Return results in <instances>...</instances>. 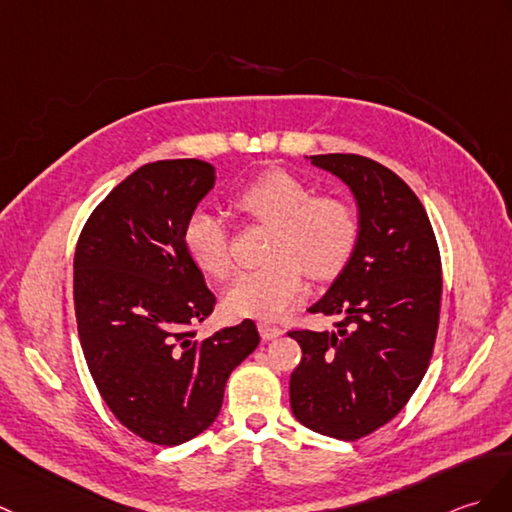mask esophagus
Wrapping results in <instances>:
<instances>
[{
  "label": "esophagus",
  "mask_w": 512,
  "mask_h": 512,
  "mask_svg": "<svg viewBox=\"0 0 512 512\" xmlns=\"http://www.w3.org/2000/svg\"><path fill=\"white\" fill-rule=\"evenodd\" d=\"M259 329V336L264 340H272V338H279L283 334V329L277 327V325H270V323H259L257 325Z\"/></svg>",
  "instance_id": "esophagus-1"
}]
</instances>
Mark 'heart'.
<instances>
[{"label":"heart","mask_w":512,"mask_h":512,"mask_svg":"<svg viewBox=\"0 0 512 512\" xmlns=\"http://www.w3.org/2000/svg\"><path fill=\"white\" fill-rule=\"evenodd\" d=\"M235 211L270 224L264 266L242 272L224 294L231 316L277 320L301 301L307 275L325 281L349 264L360 240L358 213L340 196H314L303 178L268 170L233 194ZM185 251L213 279L233 270L231 235L216 213L198 209L183 229Z\"/></svg>","instance_id":"b5f03b06"}]
</instances>
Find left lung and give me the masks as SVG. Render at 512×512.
Listing matches in <instances>:
<instances>
[{"label": "left lung", "mask_w": 512, "mask_h": 512, "mask_svg": "<svg viewBox=\"0 0 512 512\" xmlns=\"http://www.w3.org/2000/svg\"><path fill=\"white\" fill-rule=\"evenodd\" d=\"M360 209V240L312 314L334 331H290L303 358L290 377L294 417L310 430L358 441L406 406L430 366L441 316V253L417 194L360 154H314Z\"/></svg>", "instance_id": "8db88e82"}]
</instances>
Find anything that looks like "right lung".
Returning a JSON list of instances; mask_svg holds the SVG:
<instances>
[{
    "label": "right lung",
    "mask_w": 512,
    "mask_h": 512,
    "mask_svg": "<svg viewBox=\"0 0 512 512\" xmlns=\"http://www.w3.org/2000/svg\"><path fill=\"white\" fill-rule=\"evenodd\" d=\"M216 181L198 159L148 163L82 227L74 307L82 353L106 406L130 432L174 447L205 432L233 368L259 334L251 318L198 340L216 305L183 229Z\"/></svg>",
    "instance_id": "1"
}]
</instances>
